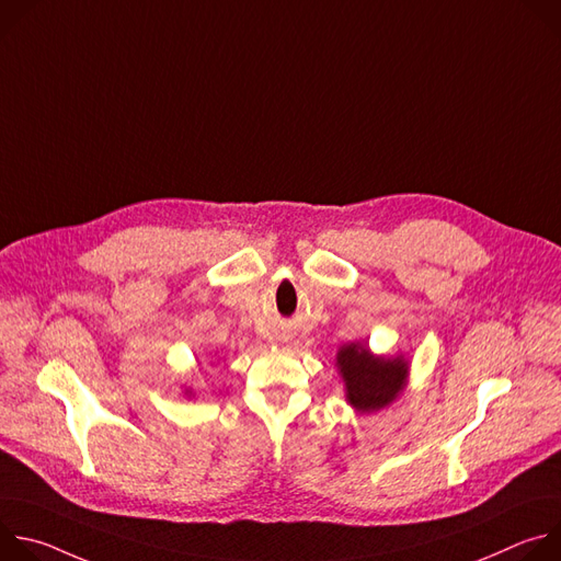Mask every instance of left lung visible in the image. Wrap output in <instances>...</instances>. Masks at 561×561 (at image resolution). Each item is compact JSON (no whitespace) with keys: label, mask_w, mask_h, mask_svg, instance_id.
Segmentation results:
<instances>
[{"label":"left lung","mask_w":561,"mask_h":561,"mask_svg":"<svg viewBox=\"0 0 561 561\" xmlns=\"http://www.w3.org/2000/svg\"><path fill=\"white\" fill-rule=\"evenodd\" d=\"M335 366L344 381L346 402L359 415L388 409L407 390L411 377V362L407 355H377L364 342L340 346Z\"/></svg>","instance_id":"obj_1"}]
</instances>
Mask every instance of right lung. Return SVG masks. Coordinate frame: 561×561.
<instances>
[{
	"mask_svg": "<svg viewBox=\"0 0 561 561\" xmlns=\"http://www.w3.org/2000/svg\"><path fill=\"white\" fill-rule=\"evenodd\" d=\"M182 392H184L186 397H195V394H193V388H191V386H184V390H182Z\"/></svg>",
	"mask_w": 561,
	"mask_h": 561,
	"instance_id": "1",
	"label": "right lung"
}]
</instances>
